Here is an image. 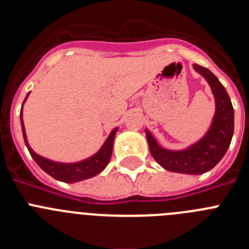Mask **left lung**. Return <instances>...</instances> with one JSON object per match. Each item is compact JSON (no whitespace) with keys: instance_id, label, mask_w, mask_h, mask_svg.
Segmentation results:
<instances>
[{"instance_id":"left-lung-1","label":"left lung","mask_w":249,"mask_h":249,"mask_svg":"<svg viewBox=\"0 0 249 249\" xmlns=\"http://www.w3.org/2000/svg\"><path fill=\"white\" fill-rule=\"evenodd\" d=\"M193 70L208 82L215 103L214 116L206 135L183 149L160 146L148 129L146 131L152 157L167 171L186 175H202L213 168L226 155L234 129V111L227 91L210 70L193 65Z\"/></svg>"}]
</instances>
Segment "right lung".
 I'll return each instance as SVG.
<instances>
[{"mask_svg":"<svg viewBox=\"0 0 249 249\" xmlns=\"http://www.w3.org/2000/svg\"><path fill=\"white\" fill-rule=\"evenodd\" d=\"M28 96H30V92H28L25 101L22 103L19 120H21L22 135H23L26 147H27L31 157L34 158L35 162L47 175H50L51 177H53L57 181L65 182V183H74V182L85 181V179H89V178L94 177L96 175L102 172L103 169L107 167V164L109 163V160H111L112 149H113V141L114 137H116V133L118 131V127H116L109 133L107 140L105 141V143L91 157H87L82 160H77V162H57V160H52L50 158L39 156L38 153H36L34 149L31 148L30 143H28L27 135H26L25 129V123H23V114H22V112H23V105L27 101Z\"/></svg>","mask_w":249,"mask_h":249,"instance_id":"right-lung-1","label":"right lung"}]
</instances>
